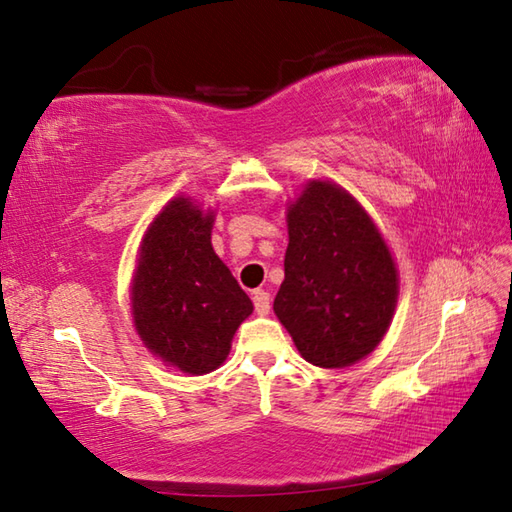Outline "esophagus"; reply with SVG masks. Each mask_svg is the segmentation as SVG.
<instances>
[{"label": "esophagus", "mask_w": 512, "mask_h": 512, "mask_svg": "<svg viewBox=\"0 0 512 512\" xmlns=\"http://www.w3.org/2000/svg\"><path fill=\"white\" fill-rule=\"evenodd\" d=\"M253 304L257 315H268V311H271V295L257 288V291H253Z\"/></svg>", "instance_id": "34e87169"}]
</instances>
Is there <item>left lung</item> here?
I'll use <instances>...</instances> for the list:
<instances>
[{
	"instance_id": "obj_1",
	"label": "left lung",
	"mask_w": 512,
	"mask_h": 512,
	"mask_svg": "<svg viewBox=\"0 0 512 512\" xmlns=\"http://www.w3.org/2000/svg\"><path fill=\"white\" fill-rule=\"evenodd\" d=\"M284 282L273 309L302 358L349 367L383 340L394 315V259L345 190L311 181L288 208Z\"/></svg>"
}]
</instances>
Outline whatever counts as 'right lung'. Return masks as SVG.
Listing matches in <instances>:
<instances>
[{
  "mask_svg": "<svg viewBox=\"0 0 512 512\" xmlns=\"http://www.w3.org/2000/svg\"><path fill=\"white\" fill-rule=\"evenodd\" d=\"M212 212L174 199L147 230L132 286L138 336L156 356L201 376L226 360L230 340L253 313L210 244Z\"/></svg>",
  "mask_w": 512,
  "mask_h": 512,
  "instance_id": "right-lung-1",
  "label": "right lung"
}]
</instances>
